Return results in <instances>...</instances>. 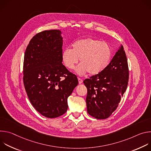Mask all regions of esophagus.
Returning <instances> with one entry per match:
<instances>
[{
	"instance_id": "esophagus-1",
	"label": "esophagus",
	"mask_w": 151,
	"mask_h": 151,
	"mask_svg": "<svg viewBox=\"0 0 151 151\" xmlns=\"http://www.w3.org/2000/svg\"><path fill=\"white\" fill-rule=\"evenodd\" d=\"M78 82H79V84H81V83L83 82V81H82V79H81V78H78Z\"/></svg>"
}]
</instances>
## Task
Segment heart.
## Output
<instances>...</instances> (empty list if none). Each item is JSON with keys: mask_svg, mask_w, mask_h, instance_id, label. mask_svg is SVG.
<instances>
[{"mask_svg": "<svg viewBox=\"0 0 151 151\" xmlns=\"http://www.w3.org/2000/svg\"><path fill=\"white\" fill-rule=\"evenodd\" d=\"M111 46L105 42L93 38L80 39L74 42L72 49L67 48L62 53V60L69 70L75 69L80 60V64L76 68L79 75L88 72L96 75L108 66L112 58Z\"/></svg>", "mask_w": 151, "mask_h": 151, "instance_id": "1", "label": "heart"}]
</instances>
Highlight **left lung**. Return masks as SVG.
<instances>
[{"label": "left lung", "instance_id": "8db88e82", "mask_svg": "<svg viewBox=\"0 0 151 151\" xmlns=\"http://www.w3.org/2000/svg\"><path fill=\"white\" fill-rule=\"evenodd\" d=\"M127 56L122 45L110 63L100 73L83 81L87 88V112L99 119L109 117L116 109L128 82Z\"/></svg>", "mask_w": 151, "mask_h": 151}]
</instances>
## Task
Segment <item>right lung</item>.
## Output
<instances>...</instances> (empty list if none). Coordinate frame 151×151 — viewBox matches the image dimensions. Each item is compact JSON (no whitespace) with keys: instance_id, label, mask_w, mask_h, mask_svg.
<instances>
[{"instance_id":"right-lung-1","label":"right lung","mask_w":151,"mask_h":151,"mask_svg":"<svg viewBox=\"0 0 151 151\" xmlns=\"http://www.w3.org/2000/svg\"><path fill=\"white\" fill-rule=\"evenodd\" d=\"M61 33L50 30L36 34L24 54L23 82L27 96L35 109L49 118L66 112L68 98L78 84L76 76L62 63Z\"/></svg>"}]
</instances>
